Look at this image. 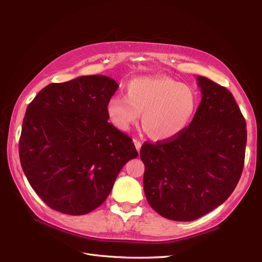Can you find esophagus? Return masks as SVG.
Segmentation results:
<instances>
[{
	"label": "esophagus",
	"instance_id": "obj_1",
	"mask_svg": "<svg viewBox=\"0 0 262 262\" xmlns=\"http://www.w3.org/2000/svg\"><path fill=\"white\" fill-rule=\"evenodd\" d=\"M133 143H134V145H136V148H137L138 152H140L141 146H142V143H141V142H140V141H138L137 139H133Z\"/></svg>",
	"mask_w": 262,
	"mask_h": 262
}]
</instances>
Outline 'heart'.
I'll return each instance as SVG.
<instances>
[{"label": "heart", "mask_w": 262, "mask_h": 262, "mask_svg": "<svg viewBox=\"0 0 262 262\" xmlns=\"http://www.w3.org/2000/svg\"><path fill=\"white\" fill-rule=\"evenodd\" d=\"M198 105L191 86L164 75L133 78L124 87V97L114 96L107 101L108 120L119 131L141 124L150 139L168 141L184 131Z\"/></svg>", "instance_id": "b5f03b06"}]
</instances>
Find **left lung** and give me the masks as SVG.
I'll return each instance as SVG.
<instances>
[{
  "label": "left lung",
  "instance_id": "1",
  "mask_svg": "<svg viewBox=\"0 0 262 262\" xmlns=\"http://www.w3.org/2000/svg\"><path fill=\"white\" fill-rule=\"evenodd\" d=\"M202 98L189 126L175 139L144 143L146 200L160 215L194 221L232 194L242 176L247 130L232 93L196 76Z\"/></svg>",
  "mask_w": 262,
  "mask_h": 262
}]
</instances>
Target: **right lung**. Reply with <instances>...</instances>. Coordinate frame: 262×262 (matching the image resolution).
I'll return each instance as SVG.
<instances>
[{
  "label": "right lung",
  "mask_w": 262,
  "mask_h": 262,
  "mask_svg": "<svg viewBox=\"0 0 262 262\" xmlns=\"http://www.w3.org/2000/svg\"><path fill=\"white\" fill-rule=\"evenodd\" d=\"M119 87L105 75L52 83L27 107L19 139L24 173L51 209L83 215L98 208L121 168L139 154L108 122L107 101Z\"/></svg>",
  "instance_id": "add662e5"
}]
</instances>
